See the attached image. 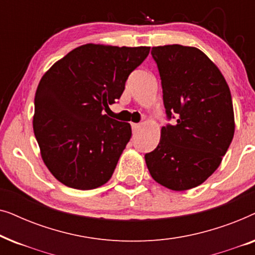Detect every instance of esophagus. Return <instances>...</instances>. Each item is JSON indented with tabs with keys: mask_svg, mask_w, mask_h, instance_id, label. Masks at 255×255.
Instances as JSON below:
<instances>
[{
	"mask_svg": "<svg viewBox=\"0 0 255 255\" xmlns=\"http://www.w3.org/2000/svg\"><path fill=\"white\" fill-rule=\"evenodd\" d=\"M131 127H132V130L137 131L138 128H140V124H138V123H131Z\"/></svg>",
	"mask_w": 255,
	"mask_h": 255,
	"instance_id": "1",
	"label": "esophagus"
}]
</instances>
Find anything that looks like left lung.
I'll use <instances>...</instances> for the list:
<instances>
[{
    "mask_svg": "<svg viewBox=\"0 0 255 255\" xmlns=\"http://www.w3.org/2000/svg\"><path fill=\"white\" fill-rule=\"evenodd\" d=\"M167 118L160 142L145 161L156 182L175 191L200 186L218 168L235 134L232 97L224 76L201 50L152 47Z\"/></svg>",
    "mask_w": 255,
    "mask_h": 255,
    "instance_id": "1",
    "label": "left lung"
}]
</instances>
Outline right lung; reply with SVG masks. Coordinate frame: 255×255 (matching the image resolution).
I'll return each mask as SVG.
<instances>
[{
	"label": "right lung",
	"mask_w": 255,
	"mask_h": 255,
	"mask_svg": "<svg viewBox=\"0 0 255 255\" xmlns=\"http://www.w3.org/2000/svg\"><path fill=\"white\" fill-rule=\"evenodd\" d=\"M149 47L86 44L55 62L34 96L33 132L43 161L65 186L95 189L110 180L131 125L103 115Z\"/></svg>",
	"instance_id": "right-lung-1"
}]
</instances>
